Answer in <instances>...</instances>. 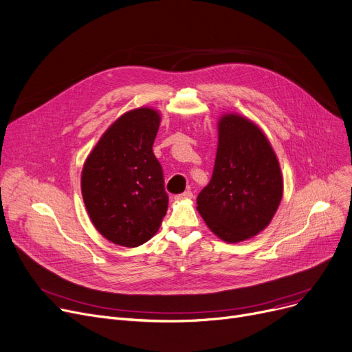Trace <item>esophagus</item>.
<instances>
[{
	"label": "esophagus",
	"mask_w": 352,
	"mask_h": 352,
	"mask_svg": "<svg viewBox=\"0 0 352 352\" xmlns=\"http://www.w3.org/2000/svg\"><path fill=\"white\" fill-rule=\"evenodd\" d=\"M192 197H193V193H192L190 190H186V192H183V193L175 196L176 200H180V199H192Z\"/></svg>",
	"instance_id": "1"
}]
</instances>
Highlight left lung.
I'll use <instances>...</instances> for the list:
<instances>
[{
    "label": "left lung",
    "mask_w": 352,
    "mask_h": 352,
    "mask_svg": "<svg viewBox=\"0 0 352 352\" xmlns=\"http://www.w3.org/2000/svg\"><path fill=\"white\" fill-rule=\"evenodd\" d=\"M282 188L278 159L261 129L242 116H223L213 175L196 200L210 230L226 242L255 236L274 217Z\"/></svg>",
    "instance_id": "left-lung-1"
}]
</instances>
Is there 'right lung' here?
Returning a JSON list of instances; mask_svg holds the SVG:
<instances>
[{
    "label": "right lung",
    "mask_w": 352,
    "mask_h": 352,
    "mask_svg": "<svg viewBox=\"0 0 352 352\" xmlns=\"http://www.w3.org/2000/svg\"><path fill=\"white\" fill-rule=\"evenodd\" d=\"M159 124L152 109L127 111L86 160L82 199L96 229L113 243L135 248L147 242L167 212L169 195L152 148Z\"/></svg>",
    "instance_id": "right-lung-1"
}]
</instances>
